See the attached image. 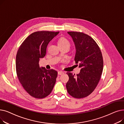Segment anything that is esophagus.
<instances>
[{
	"label": "esophagus",
	"mask_w": 124,
	"mask_h": 124,
	"mask_svg": "<svg viewBox=\"0 0 124 124\" xmlns=\"http://www.w3.org/2000/svg\"><path fill=\"white\" fill-rule=\"evenodd\" d=\"M58 73L59 75H62V74H63L64 73V72H63V71H59Z\"/></svg>",
	"instance_id": "34e87169"
}]
</instances>
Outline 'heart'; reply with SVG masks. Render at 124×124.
Returning a JSON list of instances; mask_svg holds the SVG:
<instances>
[{"mask_svg": "<svg viewBox=\"0 0 124 124\" xmlns=\"http://www.w3.org/2000/svg\"><path fill=\"white\" fill-rule=\"evenodd\" d=\"M58 44L59 46H64V45H67L70 46V42L68 41V39L65 38L61 37L60 38L58 41Z\"/></svg>", "mask_w": 124, "mask_h": 124, "instance_id": "b5f03b06", "label": "heart"}]
</instances>
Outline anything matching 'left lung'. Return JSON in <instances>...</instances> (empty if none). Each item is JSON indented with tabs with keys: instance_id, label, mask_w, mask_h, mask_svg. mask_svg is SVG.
Returning <instances> with one entry per match:
<instances>
[{
	"instance_id": "8db88e82",
	"label": "left lung",
	"mask_w": 124,
	"mask_h": 124,
	"mask_svg": "<svg viewBox=\"0 0 124 124\" xmlns=\"http://www.w3.org/2000/svg\"><path fill=\"white\" fill-rule=\"evenodd\" d=\"M68 34L74 43V60L81 70L76 75L67 73L69 80L66 88L70 95L81 99L92 93L100 81L103 66L102 56L98 45L89 36L77 31H68Z\"/></svg>"
}]
</instances>
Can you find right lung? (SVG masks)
I'll return each mask as SVG.
<instances>
[{
  "instance_id": "obj_1",
  "label": "right lung",
  "mask_w": 124,
  "mask_h": 124,
  "mask_svg": "<svg viewBox=\"0 0 124 124\" xmlns=\"http://www.w3.org/2000/svg\"><path fill=\"white\" fill-rule=\"evenodd\" d=\"M59 31H38L29 35L19 47L16 56V71L23 88L36 99H43L52 92L57 71L40 68V58L46 54L49 43Z\"/></svg>"
}]
</instances>
